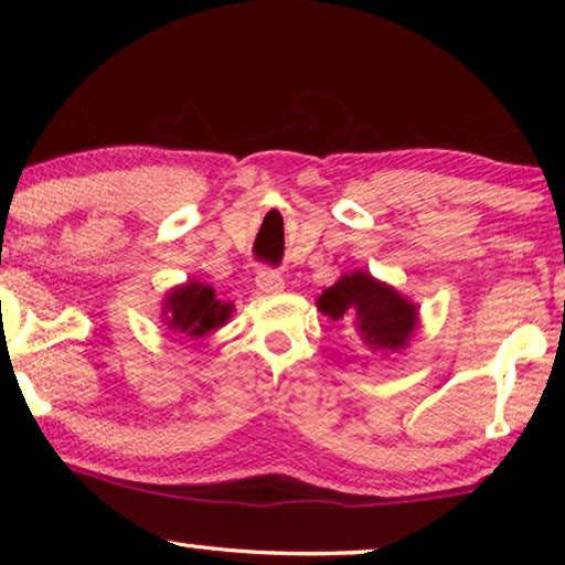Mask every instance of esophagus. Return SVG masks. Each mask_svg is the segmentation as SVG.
Segmentation results:
<instances>
[{"label":"esophagus","instance_id":"obj_1","mask_svg":"<svg viewBox=\"0 0 565 565\" xmlns=\"http://www.w3.org/2000/svg\"><path fill=\"white\" fill-rule=\"evenodd\" d=\"M256 286H259V291L264 294H279L284 289V276L271 269V266H264V269L256 274Z\"/></svg>","mask_w":565,"mask_h":565}]
</instances>
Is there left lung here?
<instances>
[{"instance_id":"1","label":"left lung","mask_w":565,"mask_h":565,"mask_svg":"<svg viewBox=\"0 0 565 565\" xmlns=\"http://www.w3.org/2000/svg\"><path fill=\"white\" fill-rule=\"evenodd\" d=\"M319 309L333 321H353L374 351H398L416 329V306L366 271H356L319 296Z\"/></svg>"}]
</instances>
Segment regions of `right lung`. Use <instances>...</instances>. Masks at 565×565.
<instances>
[{"mask_svg": "<svg viewBox=\"0 0 565 565\" xmlns=\"http://www.w3.org/2000/svg\"><path fill=\"white\" fill-rule=\"evenodd\" d=\"M228 313H232V303H222L212 286L196 281L174 289L164 301L167 327L191 339H202L209 331L222 327Z\"/></svg>", "mask_w": 565, "mask_h": 565, "instance_id": "add662e5", "label": "right lung"}]
</instances>
